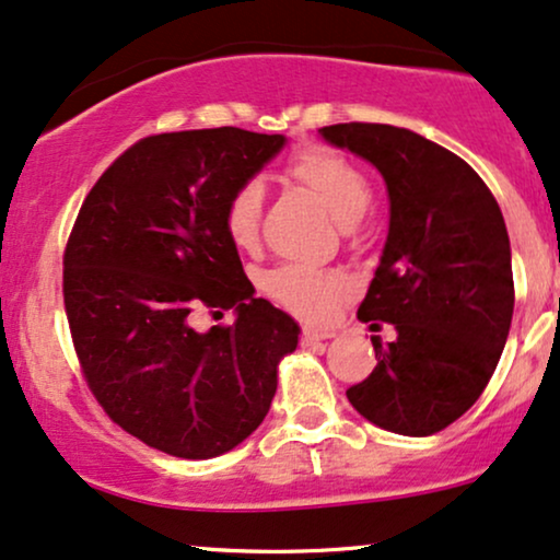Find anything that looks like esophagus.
I'll return each mask as SVG.
<instances>
[{
	"label": "esophagus",
	"mask_w": 560,
	"mask_h": 560,
	"mask_svg": "<svg viewBox=\"0 0 560 560\" xmlns=\"http://www.w3.org/2000/svg\"><path fill=\"white\" fill-rule=\"evenodd\" d=\"M329 337H335V332H329V329H312V327H303V332H301V342H303V345H314V342L329 340Z\"/></svg>",
	"instance_id": "34e87169"
}]
</instances>
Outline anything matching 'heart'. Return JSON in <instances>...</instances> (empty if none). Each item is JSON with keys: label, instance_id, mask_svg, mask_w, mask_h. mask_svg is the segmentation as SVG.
I'll return each instance as SVG.
<instances>
[{"label": "heart", "instance_id": "obj_1", "mask_svg": "<svg viewBox=\"0 0 560 560\" xmlns=\"http://www.w3.org/2000/svg\"><path fill=\"white\" fill-rule=\"evenodd\" d=\"M288 178L314 191L332 210L340 223L350 225L365 215L371 207V186L365 176L348 158L329 148H306L291 158L285 168ZM261 186L257 182L241 184L223 207V228L233 246L254 248L261 231ZM265 291L282 308L306 322H324L335 314L337 303L348 291V280L337 269H322L312 265L272 267L261 275Z\"/></svg>", "mask_w": 560, "mask_h": 560}]
</instances>
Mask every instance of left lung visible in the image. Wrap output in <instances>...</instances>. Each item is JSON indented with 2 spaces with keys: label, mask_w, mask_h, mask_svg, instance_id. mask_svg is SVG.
Wrapping results in <instances>:
<instances>
[{
  "label": "left lung",
  "mask_w": 560,
  "mask_h": 560,
  "mask_svg": "<svg viewBox=\"0 0 560 560\" xmlns=\"http://www.w3.org/2000/svg\"><path fill=\"white\" fill-rule=\"evenodd\" d=\"M319 135L374 165L389 191V233L358 319L389 322L397 337H371L376 369L348 399L384 431L431 436L482 395L512 327L501 207L459 155L410 129L353 121Z\"/></svg>",
  "instance_id": "8db88e82"
}]
</instances>
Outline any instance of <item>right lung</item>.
I'll use <instances>...</instances> for the list:
<instances>
[{
  "label": "right lung",
  "instance_id": "1",
  "mask_svg": "<svg viewBox=\"0 0 560 560\" xmlns=\"http://www.w3.org/2000/svg\"><path fill=\"white\" fill-rule=\"evenodd\" d=\"M238 127L144 137L95 182L65 252V308L82 374L124 431L210 459L257 431L299 324L265 299L223 228L228 197L285 148ZM207 305L231 328L197 334Z\"/></svg>",
  "mask_w": 560,
  "mask_h": 560
}]
</instances>
